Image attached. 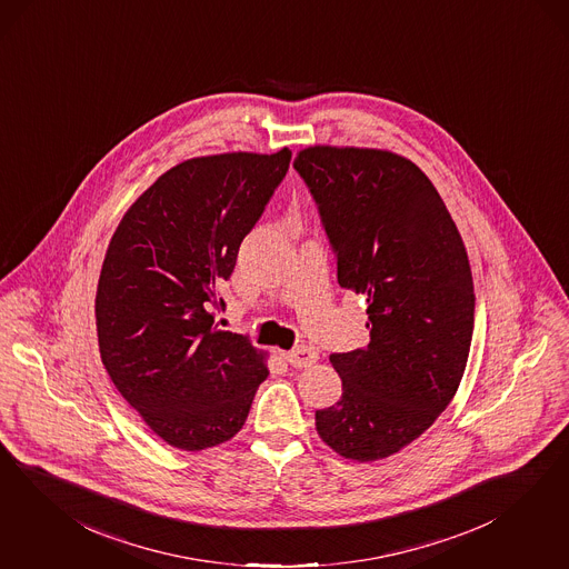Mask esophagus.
<instances>
[{"mask_svg":"<svg viewBox=\"0 0 569 569\" xmlns=\"http://www.w3.org/2000/svg\"><path fill=\"white\" fill-rule=\"evenodd\" d=\"M284 360L295 368L312 367L313 362L318 360V351L313 348H308V346H299V348L287 351Z\"/></svg>","mask_w":569,"mask_h":569,"instance_id":"esophagus-1","label":"esophagus"}]
</instances>
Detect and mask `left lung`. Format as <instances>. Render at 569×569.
I'll return each mask as SVG.
<instances>
[{
  "label": "left lung",
  "mask_w": 569,
  "mask_h": 569,
  "mask_svg": "<svg viewBox=\"0 0 569 569\" xmlns=\"http://www.w3.org/2000/svg\"><path fill=\"white\" fill-rule=\"evenodd\" d=\"M318 202L341 289L367 295L370 343L330 353L341 400L316 410L339 457L383 460L422 436L467 367L476 293L459 228L436 186L379 148L308 147L293 163Z\"/></svg>",
  "instance_id": "8db88e82"
}]
</instances>
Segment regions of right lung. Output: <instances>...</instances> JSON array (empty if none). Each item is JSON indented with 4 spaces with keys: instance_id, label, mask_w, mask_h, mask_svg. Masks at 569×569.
<instances>
[{
    "instance_id": "add662e5",
    "label": "right lung",
    "mask_w": 569,
    "mask_h": 569,
    "mask_svg": "<svg viewBox=\"0 0 569 569\" xmlns=\"http://www.w3.org/2000/svg\"><path fill=\"white\" fill-rule=\"evenodd\" d=\"M291 150L223 152L171 167L126 211L96 291L102 365L161 440L199 452L234 438L270 370L216 325L242 239L287 176Z\"/></svg>"
}]
</instances>
